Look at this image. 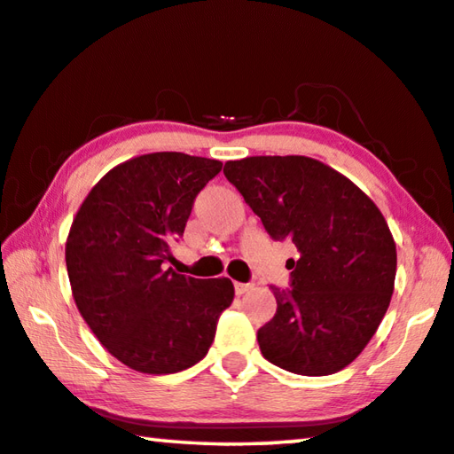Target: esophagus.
Returning a JSON list of instances; mask_svg holds the SVG:
<instances>
[{"mask_svg": "<svg viewBox=\"0 0 454 454\" xmlns=\"http://www.w3.org/2000/svg\"><path fill=\"white\" fill-rule=\"evenodd\" d=\"M250 289H253V285H250V283H236L234 285L236 294H244V293H248Z\"/></svg>", "mask_w": 454, "mask_h": 454, "instance_id": "obj_1", "label": "esophagus"}]
</instances>
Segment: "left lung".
Segmentation results:
<instances>
[{"label":"left lung","mask_w":454,"mask_h":454,"mask_svg":"<svg viewBox=\"0 0 454 454\" xmlns=\"http://www.w3.org/2000/svg\"><path fill=\"white\" fill-rule=\"evenodd\" d=\"M224 176L275 240L299 250L291 289L256 340L270 364L329 376L362 354L390 305L395 242L380 207L329 165L305 155L226 161Z\"/></svg>","instance_id":"8db88e82"}]
</instances>
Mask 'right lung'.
Here are the masks:
<instances>
[{
    "instance_id": "right-lung-1",
    "label": "right lung",
    "mask_w": 454,
    "mask_h": 454,
    "mask_svg": "<svg viewBox=\"0 0 454 454\" xmlns=\"http://www.w3.org/2000/svg\"><path fill=\"white\" fill-rule=\"evenodd\" d=\"M222 161L160 151L119 163L78 207L67 239L72 297L113 357L151 376L192 368L207 354L220 313L232 305L226 277L165 269L198 192Z\"/></svg>"
}]
</instances>
